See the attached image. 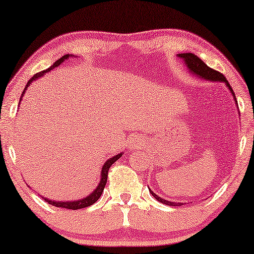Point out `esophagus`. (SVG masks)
Masks as SVG:
<instances>
[{
	"label": "esophagus",
	"instance_id": "1",
	"mask_svg": "<svg viewBox=\"0 0 254 254\" xmlns=\"http://www.w3.org/2000/svg\"><path fill=\"white\" fill-rule=\"evenodd\" d=\"M141 144H142V142H141L140 138H137V137L133 138V140H131V145H130L131 150H135V149L140 148Z\"/></svg>",
	"mask_w": 254,
	"mask_h": 254
}]
</instances>
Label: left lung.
<instances>
[{"mask_svg":"<svg viewBox=\"0 0 254 254\" xmlns=\"http://www.w3.org/2000/svg\"><path fill=\"white\" fill-rule=\"evenodd\" d=\"M177 57L183 59L184 62L186 64V67L189 70L192 72L193 75H196L199 76L200 78L202 79H206V81H210V82H223L225 83V85L228 86L229 90H230L231 95L234 96V99L235 102L237 103V99H236V96L234 93V90L229 84V82L227 81V78L224 77L223 74H221V72H218L217 70H214V69H211L210 67H208V65L204 64V62L201 60L200 58H197L195 54H192V53H182V54H177ZM149 192L152 196L155 197L156 200L159 201V202L164 203V204H168V206H182L184 204L183 202H171V201H166L165 199H162L161 196H158L157 194H155L152 190L149 189Z\"/></svg>","mask_w":254,"mask_h":254,"instance_id":"obj_1","label":"left lung"}]
</instances>
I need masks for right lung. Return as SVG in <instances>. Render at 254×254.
<instances>
[{
    "label": "right lung",
    "instance_id": "right-lung-1",
    "mask_svg": "<svg viewBox=\"0 0 254 254\" xmlns=\"http://www.w3.org/2000/svg\"><path fill=\"white\" fill-rule=\"evenodd\" d=\"M71 55L70 54H65L62 57L61 59H59L58 61H55V64L53 65H51L50 68H47L46 70H43L40 72H38V74H36L33 76L32 78L29 79V82H27V84L25 86V89H24V91L22 92V96H20V99L23 98L24 93H25L26 89L29 88V85L32 83L33 81H36V79L40 78L41 76H44L45 72L50 71L52 70V69H54L55 67H59L62 62H64L67 59L70 58ZM20 103V102H19ZM121 156H123V154H118L116 156H113L112 158L107 159V161L104 163L103 165V169H102V176H100V182L98 184V186L96 187V190H93L92 193H90L88 196L86 197H83V199L81 200H77V201H52L50 199H46V197H44V200L46 201V202H48L50 204H52V206H55V207H61V208H65V209H72V210H76V209H81V208H85V207H89L91 206V204H93L96 202L97 200L99 199L100 195H102L103 190H104V187H105L106 185V182H107V173H109V170L111 168V165L113 164L114 162L118 161Z\"/></svg>",
    "mask_w": 254,
    "mask_h": 254
}]
</instances>
